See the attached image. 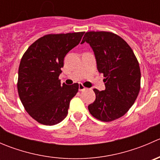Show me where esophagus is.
<instances>
[{
    "label": "esophagus",
    "mask_w": 160,
    "mask_h": 160,
    "mask_svg": "<svg viewBox=\"0 0 160 160\" xmlns=\"http://www.w3.org/2000/svg\"><path fill=\"white\" fill-rule=\"evenodd\" d=\"M86 89H87V88H85V87L83 86L82 83H80V85H79V90H80V91H82V90H84Z\"/></svg>",
    "instance_id": "34e87169"
}]
</instances>
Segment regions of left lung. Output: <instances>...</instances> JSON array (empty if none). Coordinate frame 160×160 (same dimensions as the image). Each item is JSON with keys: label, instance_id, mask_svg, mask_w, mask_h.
Segmentation results:
<instances>
[{"label": "left lung", "instance_id": "obj_1", "mask_svg": "<svg viewBox=\"0 0 160 160\" xmlns=\"http://www.w3.org/2000/svg\"><path fill=\"white\" fill-rule=\"evenodd\" d=\"M84 42L93 49L98 72L105 77V90L93 89L96 98L88 110L98 120L112 122L128 112L139 93L138 59L129 45L113 32H88L81 43Z\"/></svg>", "mask_w": 160, "mask_h": 160}]
</instances>
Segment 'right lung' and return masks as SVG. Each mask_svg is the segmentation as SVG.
<instances>
[{"label":"right lung","mask_w":160,"mask_h":160,"mask_svg":"<svg viewBox=\"0 0 160 160\" xmlns=\"http://www.w3.org/2000/svg\"><path fill=\"white\" fill-rule=\"evenodd\" d=\"M83 34H48L34 42L22 56L18 92L25 111L38 123L56 125L67 117L79 84L61 85L59 76L66 55L80 43Z\"/></svg>","instance_id":"obj_1"}]
</instances>
